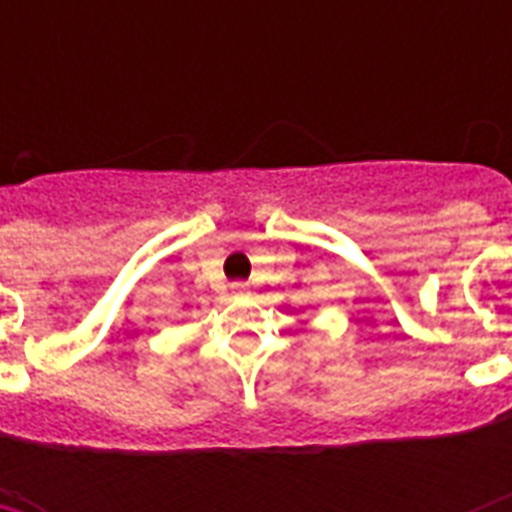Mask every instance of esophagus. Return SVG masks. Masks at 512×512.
Listing matches in <instances>:
<instances>
[{"label":"esophagus","mask_w":512,"mask_h":512,"mask_svg":"<svg viewBox=\"0 0 512 512\" xmlns=\"http://www.w3.org/2000/svg\"><path fill=\"white\" fill-rule=\"evenodd\" d=\"M231 289H233V295H244V292L249 289V284H247V281H233Z\"/></svg>","instance_id":"esophagus-1"}]
</instances>
